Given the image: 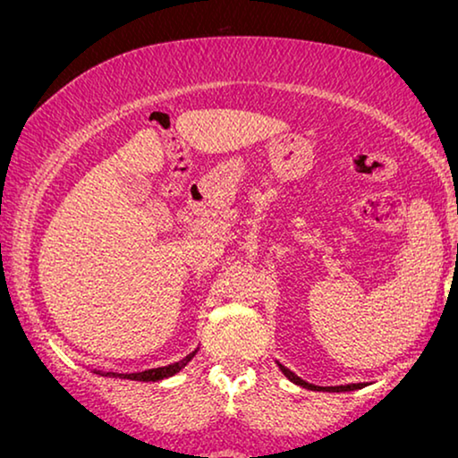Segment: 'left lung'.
Listing matches in <instances>:
<instances>
[{
	"label": "left lung",
	"mask_w": 458,
	"mask_h": 458,
	"mask_svg": "<svg viewBox=\"0 0 458 458\" xmlns=\"http://www.w3.org/2000/svg\"><path fill=\"white\" fill-rule=\"evenodd\" d=\"M278 368H281V372H283L284 376H287L291 382L297 384V386L308 388V390H328V393H347V390L363 388V384H344V386H314V384H310V382H306V380H301L300 376H295L293 372H291V369H287L284 366H281V363H278Z\"/></svg>",
	"instance_id": "obj_1"
}]
</instances>
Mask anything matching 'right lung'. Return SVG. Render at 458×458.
I'll return each instance as SVG.
<instances>
[{
    "mask_svg": "<svg viewBox=\"0 0 458 458\" xmlns=\"http://www.w3.org/2000/svg\"><path fill=\"white\" fill-rule=\"evenodd\" d=\"M196 351H194V353H190L188 357H183L182 361L169 363V366H165V368H152V369H144V372H136V374H114V372H107L105 376H115V377H123V380H138V382H157V380H163V377H169V376L177 374L182 368L188 366V361L196 355Z\"/></svg>",
    "mask_w": 458,
    "mask_h": 458,
    "instance_id": "obj_1",
    "label": "right lung"
}]
</instances>
